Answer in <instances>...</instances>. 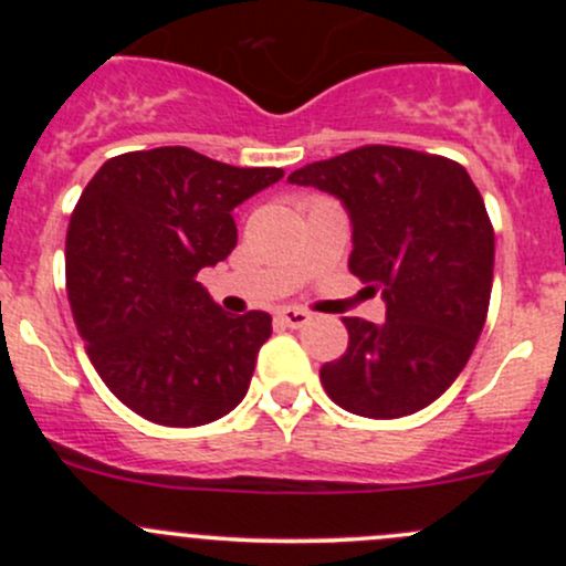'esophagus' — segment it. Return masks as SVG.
Returning a JSON list of instances; mask_svg holds the SVG:
<instances>
[{
    "instance_id": "esophagus-1",
    "label": "esophagus",
    "mask_w": 566,
    "mask_h": 566,
    "mask_svg": "<svg viewBox=\"0 0 566 566\" xmlns=\"http://www.w3.org/2000/svg\"><path fill=\"white\" fill-rule=\"evenodd\" d=\"M310 312L298 310V306H282V310L276 312V319L282 325H287V328H304L306 323H310Z\"/></svg>"
}]
</instances>
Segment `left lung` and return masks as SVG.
I'll return each mask as SVG.
<instances>
[{"instance_id":"obj_1","label":"left lung","mask_w":566,"mask_h":566,"mask_svg":"<svg viewBox=\"0 0 566 566\" xmlns=\"http://www.w3.org/2000/svg\"><path fill=\"white\" fill-rule=\"evenodd\" d=\"M345 205L347 268L375 284L384 323L345 317L347 350L319 369L339 408L399 419L436 402L476 347L493 290L495 235L484 199L460 164L369 145L287 177Z\"/></svg>"}]
</instances>
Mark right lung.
Wrapping results in <instances>:
<instances>
[{"instance_id": "1", "label": "right lung", "mask_w": 566, "mask_h": 566, "mask_svg": "<svg viewBox=\"0 0 566 566\" xmlns=\"http://www.w3.org/2000/svg\"><path fill=\"white\" fill-rule=\"evenodd\" d=\"M284 177L188 147L123 153L87 182L65 241L67 301L108 391L164 427L247 397L271 315H227L197 282L238 243L232 210Z\"/></svg>"}]
</instances>
